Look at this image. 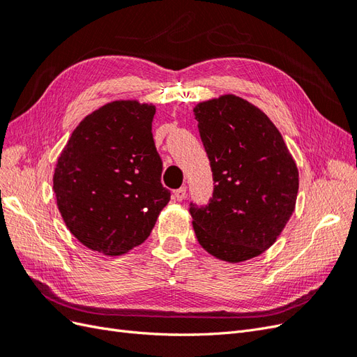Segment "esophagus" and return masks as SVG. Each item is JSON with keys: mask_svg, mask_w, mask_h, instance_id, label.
<instances>
[{"mask_svg": "<svg viewBox=\"0 0 357 357\" xmlns=\"http://www.w3.org/2000/svg\"><path fill=\"white\" fill-rule=\"evenodd\" d=\"M174 198L177 199V201H183L186 198V186H181L180 189H177V190H174Z\"/></svg>", "mask_w": 357, "mask_h": 357, "instance_id": "esophagus-1", "label": "esophagus"}]
</instances>
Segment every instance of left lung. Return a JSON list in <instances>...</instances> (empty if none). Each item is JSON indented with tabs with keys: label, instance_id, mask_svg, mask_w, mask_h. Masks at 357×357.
<instances>
[{
	"label": "left lung",
	"instance_id": "8db88e82",
	"mask_svg": "<svg viewBox=\"0 0 357 357\" xmlns=\"http://www.w3.org/2000/svg\"><path fill=\"white\" fill-rule=\"evenodd\" d=\"M193 113L214 181L207 205L190 202L197 238L231 264L262 255L295 210V160L268 116L240 96L199 102Z\"/></svg>",
	"mask_w": 357,
	"mask_h": 357
}]
</instances>
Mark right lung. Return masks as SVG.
<instances>
[{
    "label": "right lung",
    "instance_id": "add662e5",
    "mask_svg": "<svg viewBox=\"0 0 357 357\" xmlns=\"http://www.w3.org/2000/svg\"><path fill=\"white\" fill-rule=\"evenodd\" d=\"M155 105L113 101L86 116L53 174L59 213L83 245L119 256L147 240L171 192L152 122Z\"/></svg>",
    "mask_w": 357,
    "mask_h": 357
}]
</instances>
